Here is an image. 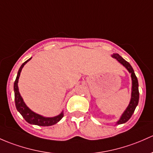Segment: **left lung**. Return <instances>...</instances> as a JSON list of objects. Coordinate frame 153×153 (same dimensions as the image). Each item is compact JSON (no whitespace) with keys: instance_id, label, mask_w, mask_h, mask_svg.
I'll return each mask as SVG.
<instances>
[{"instance_id":"8db88e82","label":"left lung","mask_w":153,"mask_h":153,"mask_svg":"<svg viewBox=\"0 0 153 153\" xmlns=\"http://www.w3.org/2000/svg\"><path fill=\"white\" fill-rule=\"evenodd\" d=\"M112 58L116 59L120 64H123L124 67L127 69L129 73L131 74V80H132V89H131V97L130 100L129 104L128 107L123 112V114L120 117V120L117 122L116 125H121L124 124L128 121L130 118L132 117L133 114L134 113V111L136 109V106L138 105L139 100V83H138V79L135 75L134 70L131 65L128 63L127 61L122 57L121 56L119 55L118 53H113L111 55Z\"/></svg>"}]
</instances>
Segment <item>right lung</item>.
I'll return each instance as SVG.
<instances>
[{"label":"right lung","instance_id":"1","mask_svg":"<svg viewBox=\"0 0 153 153\" xmlns=\"http://www.w3.org/2000/svg\"><path fill=\"white\" fill-rule=\"evenodd\" d=\"M30 59H31V58H30L29 59L25 61V62L22 64L21 67L19 69L18 72H17V78H16L15 81H14V91L16 108L18 111L19 113L22 116V117L25 119V121H26L27 123L31 124V125H39V126H51V125H53L57 123H59V122L62 120V117H64L63 111H62L61 112V114H59V115L53 117H45L40 114H38L35 113L33 111L30 110L29 108L26 105V104H25V102L23 101V99H22L21 95H20V91H19L18 81L19 78H20V72H21L22 69L23 68L24 65H25L27 62H29Z\"/></svg>","mask_w":153,"mask_h":153}]
</instances>
